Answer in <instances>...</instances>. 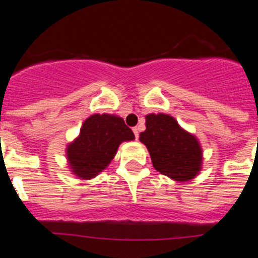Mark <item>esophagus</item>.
<instances>
[{"label":"esophagus","instance_id":"1","mask_svg":"<svg viewBox=\"0 0 258 258\" xmlns=\"http://www.w3.org/2000/svg\"><path fill=\"white\" fill-rule=\"evenodd\" d=\"M133 133H135L136 139H138V137H139V128H138V127H133Z\"/></svg>","mask_w":258,"mask_h":258}]
</instances>
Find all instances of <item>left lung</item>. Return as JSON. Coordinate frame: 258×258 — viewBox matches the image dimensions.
Wrapping results in <instances>:
<instances>
[{
	"instance_id": "8db88e82",
	"label": "left lung",
	"mask_w": 258,
	"mask_h": 258,
	"mask_svg": "<svg viewBox=\"0 0 258 258\" xmlns=\"http://www.w3.org/2000/svg\"><path fill=\"white\" fill-rule=\"evenodd\" d=\"M139 141L147 147L153 166L176 182H188L203 168V148L193 133L185 131L168 114H148L146 131Z\"/></svg>"
}]
</instances>
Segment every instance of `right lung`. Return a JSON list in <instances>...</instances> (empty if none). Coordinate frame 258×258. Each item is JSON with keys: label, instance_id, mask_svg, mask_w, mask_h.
Segmentation results:
<instances>
[{"label": "right lung", "instance_id": "1", "mask_svg": "<svg viewBox=\"0 0 258 258\" xmlns=\"http://www.w3.org/2000/svg\"><path fill=\"white\" fill-rule=\"evenodd\" d=\"M135 139L122 117L93 114L82 123L79 136L67 146L68 167L82 180L97 177L116 155L122 142Z\"/></svg>", "mask_w": 258, "mask_h": 258}]
</instances>
